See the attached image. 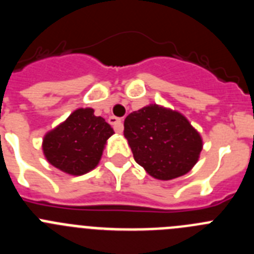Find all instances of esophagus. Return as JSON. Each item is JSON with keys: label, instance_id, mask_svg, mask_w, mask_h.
I'll use <instances>...</instances> for the list:
<instances>
[{"label": "esophagus", "instance_id": "34e87169", "mask_svg": "<svg viewBox=\"0 0 254 254\" xmlns=\"http://www.w3.org/2000/svg\"><path fill=\"white\" fill-rule=\"evenodd\" d=\"M108 122L113 126L114 131L118 132V133H121V132L123 131V125H122V120H121V118H117V117L112 116V117H109Z\"/></svg>", "mask_w": 254, "mask_h": 254}]
</instances>
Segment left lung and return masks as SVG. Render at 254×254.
Here are the masks:
<instances>
[{
	"label": "left lung",
	"mask_w": 254,
	"mask_h": 254,
	"mask_svg": "<svg viewBox=\"0 0 254 254\" xmlns=\"http://www.w3.org/2000/svg\"><path fill=\"white\" fill-rule=\"evenodd\" d=\"M123 133L136 163L160 181L187 174L203 146L201 134L183 114L158 104L126 117Z\"/></svg>",
	"instance_id": "obj_1"
}]
</instances>
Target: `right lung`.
<instances>
[{
  "label": "right lung",
  "instance_id": "1",
  "mask_svg": "<svg viewBox=\"0 0 254 254\" xmlns=\"http://www.w3.org/2000/svg\"><path fill=\"white\" fill-rule=\"evenodd\" d=\"M114 133L93 108H78L47 132L42 143L47 161L69 176H82L99 164L107 140Z\"/></svg>",
  "mask_w": 254,
  "mask_h": 254
}]
</instances>
